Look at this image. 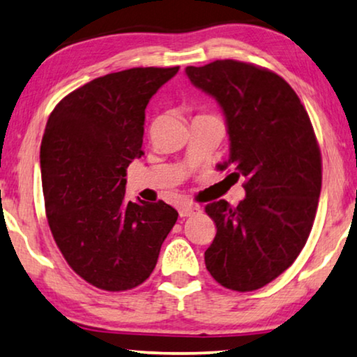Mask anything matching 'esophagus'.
Listing matches in <instances>:
<instances>
[{"instance_id": "1", "label": "esophagus", "mask_w": 357, "mask_h": 357, "mask_svg": "<svg viewBox=\"0 0 357 357\" xmlns=\"http://www.w3.org/2000/svg\"><path fill=\"white\" fill-rule=\"evenodd\" d=\"M197 213H200V207H199V205L188 204V205H181V207H179V217H181V218L194 217V215H197Z\"/></svg>"}]
</instances>
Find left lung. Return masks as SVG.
Returning a JSON list of instances; mask_svg holds the SVG:
<instances>
[{"instance_id":"left-lung-1","label":"left lung","mask_w":357,"mask_h":357,"mask_svg":"<svg viewBox=\"0 0 357 357\" xmlns=\"http://www.w3.org/2000/svg\"><path fill=\"white\" fill-rule=\"evenodd\" d=\"M185 74L220 103L227 118L228 167L244 178L245 197L205 207L217 225L205 250L210 275L225 288L255 291L291 267L305 245L322 189V157L304 105L270 69L234 59Z\"/></svg>"}]
</instances>
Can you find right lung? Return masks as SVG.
I'll return each mask as SVG.
<instances>
[{"label": "right lung", "instance_id": "obj_1", "mask_svg": "<svg viewBox=\"0 0 357 357\" xmlns=\"http://www.w3.org/2000/svg\"><path fill=\"white\" fill-rule=\"evenodd\" d=\"M174 68H132L90 80L50 114L40 147L45 210L74 272L105 291L142 284L178 212L128 202L126 169L144 155L145 108Z\"/></svg>", "mask_w": 357, "mask_h": 357}]
</instances>
